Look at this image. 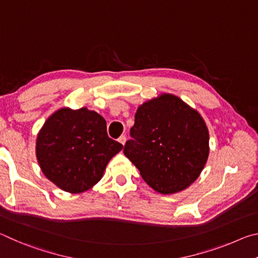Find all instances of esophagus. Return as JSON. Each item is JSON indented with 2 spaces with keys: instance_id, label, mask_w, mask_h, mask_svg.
<instances>
[{
  "instance_id": "esophagus-1",
  "label": "esophagus",
  "mask_w": 258,
  "mask_h": 258,
  "mask_svg": "<svg viewBox=\"0 0 258 258\" xmlns=\"http://www.w3.org/2000/svg\"><path fill=\"white\" fill-rule=\"evenodd\" d=\"M118 141L121 143V145H125V142H126V137H125V135H120V137H119V139H118Z\"/></svg>"
}]
</instances>
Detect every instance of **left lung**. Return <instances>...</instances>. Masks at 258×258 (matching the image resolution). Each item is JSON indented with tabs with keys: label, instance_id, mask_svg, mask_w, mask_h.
<instances>
[{
	"label": "left lung",
	"instance_id": "left-lung-1",
	"mask_svg": "<svg viewBox=\"0 0 258 258\" xmlns=\"http://www.w3.org/2000/svg\"><path fill=\"white\" fill-rule=\"evenodd\" d=\"M124 154L152 189L184 190L202 173L209 154L203 117L180 98L163 94L140 106Z\"/></svg>",
	"mask_w": 258,
	"mask_h": 258
}]
</instances>
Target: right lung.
Returning a JSON list of instances; mask_svg holds the SVG:
<instances>
[{
    "label": "right lung",
    "instance_id": "right-lung-1",
    "mask_svg": "<svg viewBox=\"0 0 258 258\" xmlns=\"http://www.w3.org/2000/svg\"><path fill=\"white\" fill-rule=\"evenodd\" d=\"M123 145L108 137L107 123L93 110L60 109L43 125L36 141L42 172L63 191L80 194L101 180Z\"/></svg>",
    "mask_w": 258,
    "mask_h": 258
}]
</instances>
